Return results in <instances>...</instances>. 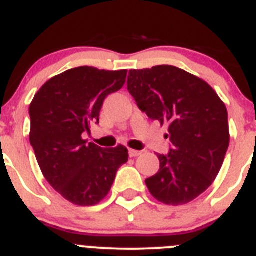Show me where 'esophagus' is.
I'll use <instances>...</instances> for the list:
<instances>
[{
    "instance_id": "esophagus-1",
    "label": "esophagus",
    "mask_w": 256,
    "mask_h": 256,
    "mask_svg": "<svg viewBox=\"0 0 256 256\" xmlns=\"http://www.w3.org/2000/svg\"><path fill=\"white\" fill-rule=\"evenodd\" d=\"M142 154V151H136V150H130V157H138Z\"/></svg>"
}]
</instances>
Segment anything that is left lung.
Segmentation results:
<instances>
[{
    "label": "left lung",
    "instance_id": "obj_1",
    "mask_svg": "<svg viewBox=\"0 0 256 256\" xmlns=\"http://www.w3.org/2000/svg\"><path fill=\"white\" fill-rule=\"evenodd\" d=\"M126 88L140 110L168 126L171 147L157 154L160 170L146 179L165 204L198 198L214 182L230 144L228 114L207 82L174 66L130 71Z\"/></svg>",
    "mask_w": 256,
    "mask_h": 256
}]
</instances>
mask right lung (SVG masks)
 <instances>
[{"instance_id": "add662e5", "label": "right lung", "mask_w": 256, "mask_h": 256, "mask_svg": "<svg viewBox=\"0 0 256 256\" xmlns=\"http://www.w3.org/2000/svg\"><path fill=\"white\" fill-rule=\"evenodd\" d=\"M126 70L77 67L46 81L29 108L30 144L46 182L76 206L98 204L128 161L124 146L102 148L82 140L99 123L102 102L126 84Z\"/></svg>"}]
</instances>
